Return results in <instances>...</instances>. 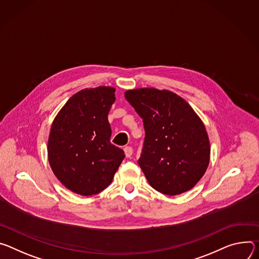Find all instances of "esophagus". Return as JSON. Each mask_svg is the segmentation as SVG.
Instances as JSON below:
<instances>
[{
	"label": "esophagus",
	"instance_id": "34e87169",
	"mask_svg": "<svg viewBox=\"0 0 259 259\" xmlns=\"http://www.w3.org/2000/svg\"><path fill=\"white\" fill-rule=\"evenodd\" d=\"M133 152H134V150H133V148H132L131 146L124 147V153H125V156H126L127 158H128V157H132Z\"/></svg>",
	"mask_w": 259,
	"mask_h": 259
}]
</instances>
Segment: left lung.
Here are the masks:
<instances>
[{
  "label": "left lung",
  "instance_id": "left-lung-1",
  "mask_svg": "<svg viewBox=\"0 0 259 259\" xmlns=\"http://www.w3.org/2000/svg\"><path fill=\"white\" fill-rule=\"evenodd\" d=\"M124 97L144 124L138 163L149 184L167 195L191 189L210 161L203 121L187 102L169 91L139 89L125 92Z\"/></svg>",
  "mask_w": 259,
  "mask_h": 259
}]
</instances>
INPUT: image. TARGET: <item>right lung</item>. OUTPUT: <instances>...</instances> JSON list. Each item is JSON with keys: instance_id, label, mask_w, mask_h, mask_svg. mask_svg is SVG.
<instances>
[{"instance_id": "right-lung-1", "label": "right lung", "mask_w": 259, "mask_h": 259, "mask_svg": "<svg viewBox=\"0 0 259 259\" xmlns=\"http://www.w3.org/2000/svg\"><path fill=\"white\" fill-rule=\"evenodd\" d=\"M115 89L99 86L75 94L54 118L48 139V160L68 189L93 195L107 188L125 157L110 142L108 114Z\"/></svg>"}]
</instances>
